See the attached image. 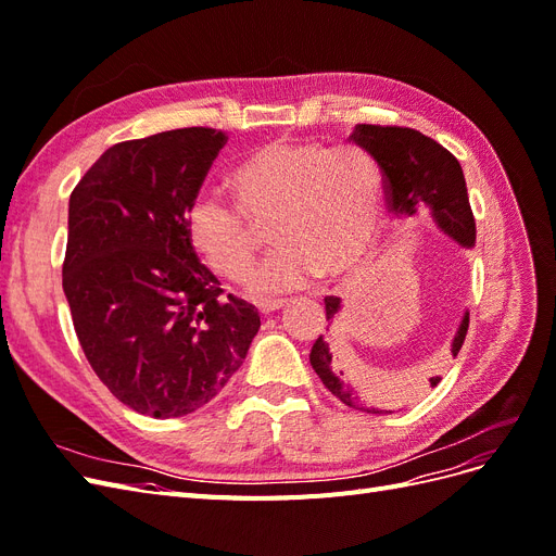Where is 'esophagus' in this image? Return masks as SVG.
Segmentation results:
<instances>
[{"label":"esophagus","mask_w":556,"mask_h":556,"mask_svg":"<svg viewBox=\"0 0 556 556\" xmlns=\"http://www.w3.org/2000/svg\"><path fill=\"white\" fill-rule=\"evenodd\" d=\"M282 308H285L282 301H274V304H260V306H257V311H260L262 315H274V313H278V311H282Z\"/></svg>","instance_id":"1"}]
</instances>
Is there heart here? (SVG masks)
Instances as JSON below:
<instances>
[{"label": "heart", "instance_id": "b5f03b06", "mask_svg": "<svg viewBox=\"0 0 556 556\" xmlns=\"http://www.w3.org/2000/svg\"><path fill=\"white\" fill-rule=\"evenodd\" d=\"M239 203L204 188L185 211V231L213 274L245 276L257 227L271 225L276 250L245 280L257 299L306 288L315 278H345L371 257L384 220V180L359 146L276 139L233 172Z\"/></svg>", "mask_w": 556, "mask_h": 556}]
</instances>
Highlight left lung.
Segmentation results:
<instances>
[{"mask_svg": "<svg viewBox=\"0 0 556 556\" xmlns=\"http://www.w3.org/2000/svg\"><path fill=\"white\" fill-rule=\"evenodd\" d=\"M350 139L378 162L384 178L387 201H390V208L396 217H415L419 211L427 208L433 223L452 241L468 250L476 245V220L468 204L464 172L450 150L410 127L357 125ZM341 308V296H325V311L329 319L327 331L336 327ZM466 331L468 311L464 313L459 329L452 339V357L459 355ZM311 366L327 390L336 399H341L345 406L364 413H390L366 406L359 390L350 380V362L345 366L341 357V341L336 333L329 339L319 333L311 350ZM352 371H355V366H352ZM429 382L435 387L441 378L433 376Z\"/></svg>", "mask_w": 556, "mask_h": 556, "instance_id": "left-lung-1", "label": "left lung"}]
</instances>
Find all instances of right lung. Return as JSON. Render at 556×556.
<instances>
[{
    "mask_svg": "<svg viewBox=\"0 0 556 556\" xmlns=\"http://www.w3.org/2000/svg\"><path fill=\"white\" fill-rule=\"evenodd\" d=\"M227 134L188 127L111 146L70 197L62 288L111 394L150 417L206 406L239 371L260 313L220 296L185 211Z\"/></svg>",
    "mask_w": 556,
    "mask_h": 556,
    "instance_id": "1",
    "label": "right lung"
}]
</instances>
